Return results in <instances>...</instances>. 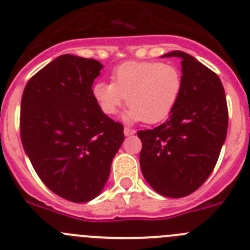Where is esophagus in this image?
<instances>
[{"instance_id":"esophagus-1","label":"esophagus","mask_w":250,"mask_h":250,"mask_svg":"<svg viewBox=\"0 0 250 250\" xmlns=\"http://www.w3.org/2000/svg\"><path fill=\"white\" fill-rule=\"evenodd\" d=\"M123 132H125V136H132V134H134V133H136V130L132 129V128L125 127V129H123Z\"/></svg>"}]
</instances>
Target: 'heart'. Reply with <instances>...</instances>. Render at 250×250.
Instances as JSON below:
<instances>
[{
	"label": "heart",
	"instance_id": "obj_1",
	"mask_svg": "<svg viewBox=\"0 0 250 250\" xmlns=\"http://www.w3.org/2000/svg\"><path fill=\"white\" fill-rule=\"evenodd\" d=\"M181 90L183 75L175 65L128 62L114 69L112 83H95L92 93L106 114H116L128 101L125 120L153 125L171 113Z\"/></svg>",
	"mask_w": 250,
	"mask_h": 250
}]
</instances>
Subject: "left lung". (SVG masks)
<instances>
[{
	"label": "left lung",
	"mask_w": 250,
	"mask_h": 250,
	"mask_svg": "<svg viewBox=\"0 0 250 250\" xmlns=\"http://www.w3.org/2000/svg\"><path fill=\"white\" fill-rule=\"evenodd\" d=\"M183 90L167 122L138 130L143 176L158 193L184 197L209 176L220 157L228 129L225 88L216 72L184 51Z\"/></svg>",
	"instance_id": "8db88e82"
}]
</instances>
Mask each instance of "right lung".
I'll return each instance as SVG.
<instances>
[{
    "mask_svg": "<svg viewBox=\"0 0 250 250\" xmlns=\"http://www.w3.org/2000/svg\"><path fill=\"white\" fill-rule=\"evenodd\" d=\"M102 64L60 55L25 85L21 102L23 148L46 188L71 202L102 191L122 146L123 125L102 112L93 80Z\"/></svg>",
    "mask_w": 250,
    "mask_h": 250,
    "instance_id": "obj_1",
    "label": "right lung"
}]
</instances>
